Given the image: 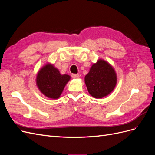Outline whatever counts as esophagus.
<instances>
[{
  "mask_svg": "<svg viewBox=\"0 0 155 155\" xmlns=\"http://www.w3.org/2000/svg\"><path fill=\"white\" fill-rule=\"evenodd\" d=\"M72 78L74 79H78L79 78V75L76 74H72Z\"/></svg>",
  "mask_w": 155,
  "mask_h": 155,
  "instance_id": "1",
  "label": "esophagus"
}]
</instances>
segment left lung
Listing matches in <instances>:
<instances>
[{
    "label": "left lung",
    "mask_w": 155,
    "mask_h": 155,
    "mask_svg": "<svg viewBox=\"0 0 155 155\" xmlns=\"http://www.w3.org/2000/svg\"><path fill=\"white\" fill-rule=\"evenodd\" d=\"M85 82L90 94L95 98H102L110 94L117 83L114 69L104 59L93 64L85 77Z\"/></svg>",
    "instance_id": "left-lung-1"
}]
</instances>
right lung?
<instances>
[{
	"instance_id": "obj_1",
	"label": "right lung",
	"mask_w": 155,
	"mask_h": 155,
	"mask_svg": "<svg viewBox=\"0 0 155 155\" xmlns=\"http://www.w3.org/2000/svg\"><path fill=\"white\" fill-rule=\"evenodd\" d=\"M70 79V76L61 75L58 68L48 63L39 70L36 77V85L45 96L58 99Z\"/></svg>"
}]
</instances>
